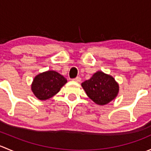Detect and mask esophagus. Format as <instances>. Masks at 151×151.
Returning a JSON list of instances; mask_svg holds the SVG:
<instances>
[{"label": "esophagus", "instance_id": "obj_1", "mask_svg": "<svg viewBox=\"0 0 151 151\" xmlns=\"http://www.w3.org/2000/svg\"><path fill=\"white\" fill-rule=\"evenodd\" d=\"M74 82H77V83H80V82H81V78H80V77H77L76 78H74Z\"/></svg>", "mask_w": 151, "mask_h": 151}]
</instances>
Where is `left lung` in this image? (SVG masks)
Here are the masks:
<instances>
[{"mask_svg":"<svg viewBox=\"0 0 151 151\" xmlns=\"http://www.w3.org/2000/svg\"><path fill=\"white\" fill-rule=\"evenodd\" d=\"M88 96L99 105H105L116 98L119 85L112 76L97 71L90 80L82 83Z\"/></svg>","mask_w":151,"mask_h":151,"instance_id":"1","label":"left lung"}]
</instances>
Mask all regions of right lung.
<instances>
[{"label":"right lung","mask_w":151,"mask_h":151,"mask_svg":"<svg viewBox=\"0 0 151 151\" xmlns=\"http://www.w3.org/2000/svg\"><path fill=\"white\" fill-rule=\"evenodd\" d=\"M66 83V79L57 71H47L35 77L31 90L36 98L43 101L57 94Z\"/></svg>","instance_id":"right-lung-1"}]
</instances>
